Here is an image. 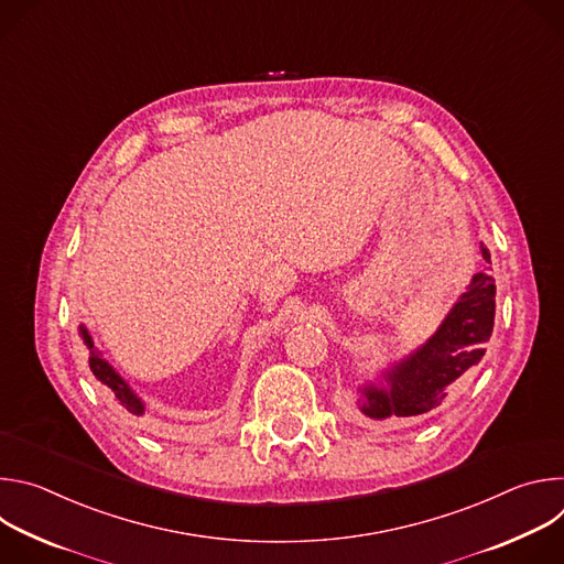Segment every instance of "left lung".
Returning a JSON list of instances; mask_svg holds the SVG:
<instances>
[{
    "label": "left lung",
    "instance_id": "obj_1",
    "mask_svg": "<svg viewBox=\"0 0 564 564\" xmlns=\"http://www.w3.org/2000/svg\"><path fill=\"white\" fill-rule=\"evenodd\" d=\"M481 257L491 263L489 250ZM496 318V279L477 272L440 330L406 361L386 375L388 388H361L359 409L372 420L420 417L442 406L455 383L473 372L487 352Z\"/></svg>",
    "mask_w": 564,
    "mask_h": 564
}]
</instances>
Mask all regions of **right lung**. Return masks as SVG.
<instances>
[{"mask_svg": "<svg viewBox=\"0 0 564 564\" xmlns=\"http://www.w3.org/2000/svg\"><path fill=\"white\" fill-rule=\"evenodd\" d=\"M79 337L85 339V346H87V350H89V366H91V372L96 375V379L102 383V386H107V390H109V394H111V399L116 401L118 406H122V411H127L129 415H142L144 413V406H142V401L131 392V388L122 381V377L100 357V352L94 348V341H91V337H89V333H87V328L85 326H79Z\"/></svg>", "mask_w": 564, "mask_h": 564, "instance_id": "obj_1", "label": "right lung"}]
</instances>
